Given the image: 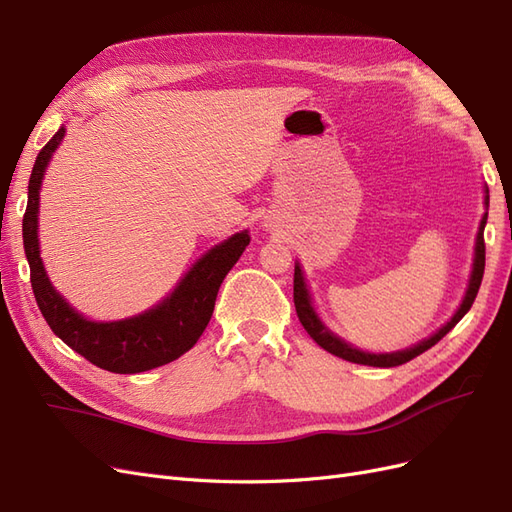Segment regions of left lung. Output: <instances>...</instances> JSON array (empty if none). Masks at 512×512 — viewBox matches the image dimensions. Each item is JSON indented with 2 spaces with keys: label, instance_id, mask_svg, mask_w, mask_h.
Listing matches in <instances>:
<instances>
[{
  "label": "left lung",
  "instance_id": "left-lung-1",
  "mask_svg": "<svg viewBox=\"0 0 512 512\" xmlns=\"http://www.w3.org/2000/svg\"><path fill=\"white\" fill-rule=\"evenodd\" d=\"M485 194H487L485 196V203L489 207V190H485ZM485 224H487V213H485L483 222H480L478 235H476L474 269H472V277H470V286H468L466 297H463V301H461V305L457 309V314L451 318V322H446L438 333H433L429 339H425V342L416 344L414 348L401 350V352H391V354H369V352H363V350H356V348L348 346L346 342H342V339L335 337L318 320L314 307H312V301H309V292H307V286H305V280H303L301 267L297 265V267H294V307H297V316H299V320L303 324V329L309 333V337H312L320 348H324L327 352L339 356V359L350 361V363L371 365V367H397V365H404V363L412 361L414 356L423 354L431 346H436L440 339L448 331H451L463 316L468 314V309L472 307L476 294H478V288H480V282H483V273H485Z\"/></svg>",
  "mask_w": 512,
  "mask_h": 512
}]
</instances>
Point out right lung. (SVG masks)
Wrapping results in <instances>:
<instances>
[{
  "instance_id": "1",
  "label": "right lung",
  "mask_w": 512,
  "mask_h": 512,
  "mask_svg": "<svg viewBox=\"0 0 512 512\" xmlns=\"http://www.w3.org/2000/svg\"><path fill=\"white\" fill-rule=\"evenodd\" d=\"M66 128H59L46 143L29 177L27 209L23 215V245L29 262V280L36 303L53 333L79 352L89 363L113 374H138L166 365L188 352L203 335L211 320L215 297L226 273L250 243L247 232H237L228 241L215 245L190 273L183 277L175 292L149 312L119 322H91L76 314L59 297L46 277L38 247V190L53 151L64 138Z\"/></svg>"
}]
</instances>
